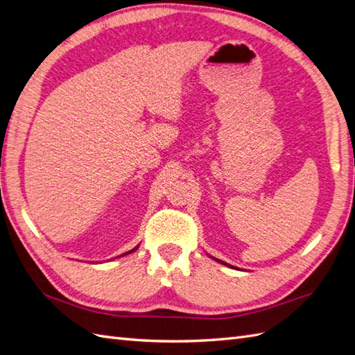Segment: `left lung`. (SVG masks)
Returning a JSON list of instances; mask_svg holds the SVG:
<instances>
[{"label": "left lung", "instance_id": "8db88e82", "mask_svg": "<svg viewBox=\"0 0 355 355\" xmlns=\"http://www.w3.org/2000/svg\"><path fill=\"white\" fill-rule=\"evenodd\" d=\"M216 261H219V260H216ZM221 263H223V261H221ZM223 264H224V263H223Z\"/></svg>", "mask_w": 355, "mask_h": 355}]
</instances>
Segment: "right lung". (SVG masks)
Instances as JSON below:
<instances>
[{"instance_id": "right-lung-1", "label": "right lung", "mask_w": 355, "mask_h": 355, "mask_svg": "<svg viewBox=\"0 0 355 355\" xmlns=\"http://www.w3.org/2000/svg\"><path fill=\"white\" fill-rule=\"evenodd\" d=\"M136 249H137V248H134V249H131V251H128V252H125V254H123V255H127V254H131V252H134V251H136Z\"/></svg>"}]
</instances>
